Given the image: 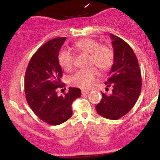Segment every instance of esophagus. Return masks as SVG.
I'll return each mask as SVG.
<instances>
[{
	"label": "esophagus",
	"mask_w": 160,
	"mask_h": 160,
	"mask_svg": "<svg viewBox=\"0 0 160 160\" xmlns=\"http://www.w3.org/2000/svg\"><path fill=\"white\" fill-rule=\"evenodd\" d=\"M89 91H84V90L82 91V95H87V94H89Z\"/></svg>",
	"instance_id": "obj_1"
}]
</instances>
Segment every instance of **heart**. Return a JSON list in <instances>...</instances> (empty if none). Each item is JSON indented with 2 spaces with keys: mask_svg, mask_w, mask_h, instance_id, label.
<instances>
[{
  "mask_svg": "<svg viewBox=\"0 0 160 160\" xmlns=\"http://www.w3.org/2000/svg\"><path fill=\"white\" fill-rule=\"evenodd\" d=\"M75 48L79 52L89 54V65H95L102 71H108L113 65L114 53L111 47L101 45L99 42L89 38H82L75 43ZM59 65L65 70H71L74 63V55L71 51L62 49L58 55ZM98 74L95 68L80 70L70 77L69 82L72 86L82 89H89Z\"/></svg>",
  "mask_w": 160,
  "mask_h": 160,
  "instance_id": "heart-1",
  "label": "heart"
}]
</instances>
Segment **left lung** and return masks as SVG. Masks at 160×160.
<instances>
[{"instance_id": "8db88e82", "label": "left lung", "mask_w": 160, "mask_h": 160, "mask_svg": "<svg viewBox=\"0 0 160 160\" xmlns=\"http://www.w3.org/2000/svg\"><path fill=\"white\" fill-rule=\"evenodd\" d=\"M114 61L105 84L112 86V94L102 93L95 106L97 113L109 120H118L134 107L141 90V74L138 58L129 45L111 34ZM108 89V88H106Z\"/></svg>"}]
</instances>
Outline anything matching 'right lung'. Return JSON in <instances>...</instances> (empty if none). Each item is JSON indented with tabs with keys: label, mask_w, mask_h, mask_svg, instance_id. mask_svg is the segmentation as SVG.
<instances>
[{
	"label": "right lung",
	"mask_w": 160,
	"mask_h": 160,
	"mask_svg": "<svg viewBox=\"0 0 160 160\" xmlns=\"http://www.w3.org/2000/svg\"><path fill=\"white\" fill-rule=\"evenodd\" d=\"M66 38L49 40L33 55L25 75V93L28 104L43 122L56 126L72 116L71 104L81 96L78 88L70 87L68 92L58 96L62 70L58 55Z\"/></svg>",
	"instance_id": "add662e5"
}]
</instances>
